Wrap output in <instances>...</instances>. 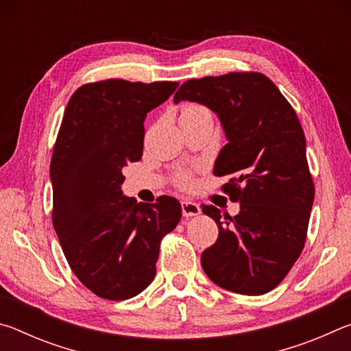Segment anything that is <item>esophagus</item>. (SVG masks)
I'll list each match as a JSON object with an SVG mask.
<instances>
[{"instance_id":"obj_1","label":"esophagus","mask_w":351,"mask_h":351,"mask_svg":"<svg viewBox=\"0 0 351 351\" xmlns=\"http://www.w3.org/2000/svg\"><path fill=\"white\" fill-rule=\"evenodd\" d=\"M181 209H182L184 217H197L201 213V207L197 203H193V201H189V199L181 201Z\"/></svg>"}]
</instances>
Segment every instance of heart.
<instances>
[{"instance_id": "b5f03b06", "label": "heart", "mask_w": 351, "mask_h": 351, "mask_svg": "<svg viewBox=\"0 0 351 351\" xmlns=\"http://www.w3.org/2000/svg\"><path fill=\"white\" fill-rule=\"evenodd\" d=\"M203 110H206V108H203V106H199V105H187V106H184V108H182L181 116L182 114H190V112H198V111H203ZM178 181H180L181 186H189V184L192 182V180H190L189 175H181L180 180H178Z\"/></svg>"}]
</instances>
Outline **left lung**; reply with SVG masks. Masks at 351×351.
Wrapping results in <instances>:
<instances>
[{"mask_svg": "<svg viewBox=\"0 0 351 351\" xmlns=\"http://www.w3.org/2000/svg\"><path fill=\"white\" fill-rule=\"evenodd\" d=\"M206 105L228 138L213 175H230L223 190L240 203V213L221 218L218 239L201 254L213 283L228 291L260 295L280 283L305 246L314 201L305 134L293 106L268 77L229 73L184 82L173 102Z\"/></svg>", "mask_w": 351, "mask_h": 351, "instance_id": "obj_1", "label": "left lung"}]
</instances>
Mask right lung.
Instances as JSON below:
<instances>
[{
    "instance_id": "add662e5",
    "label": "right lung",
    "mask_w": 351,
    "mask_h": 351,
    "mask_svg": "<svg viewBox=\"0 0 351 351\" xmlns=\"http://www.w3.org/2000/svg\"><path fill=\"white\" fill-rule=\"evenodd\" d=\"M176 82L108 79L71 96L51 159L52 224L77 278L94 294L125 300L156 274L159 245L181 219V204L122 195V169L139 161L147 112L165 102Z\"/></svg>"
}]
</instances>
